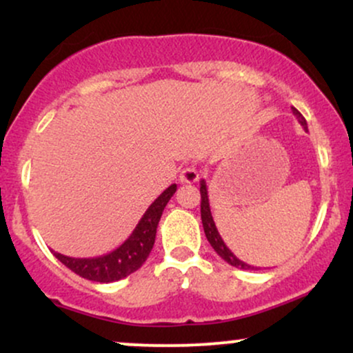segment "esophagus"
<instances>
[{"label": "esophagus", "instance_id": "1", "mask_svg": "<svg viewBox=\"0 0 353 353\" xmlns=\"http://www.w3.org/2000/svg\"><path fill=\"white\" fill-rule=\"evenodd\" d=\"M199 179V171H197L196 165H185L182 168V171L179 174V181L181 182H188V184H192Z\"/></svg>", "mask_w": 353, "mask_h": 353}]
</instances>
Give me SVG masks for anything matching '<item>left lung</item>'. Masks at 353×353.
Wrapping results in <instances>:
<instances>
[{
	"instance_id": "left-lung-1",
	"label": "left lung",
	"mask_w": 353,
	"mask_h": 353,
	"mask_svg": "<svg viewBox=\"0 0 353 353\" xmlns=\"http://www.w3.org/2000/svg\"><path fill=\"white\" fill-rule=\"evenodd\" d=\"M292 112H294V116L299 119V123H301L302 128L307 129L305 117H303L301 112H299L295 108H292ZM201 219H202V228H204L205 237H208L209 244L212 245V249L216 250V252L221 255V257L224 259V261L228 262V264L237 267V269L254 270V265L245 264V262H242L241 259H237L236 254H234L232 250H230L229 247L225 245V242L222 241L221 234H219V230L216 228V222H214V219H212V214H210L208 185H205L204 181H201ZM255 269H257V267H255Z\"/></svg>"
}]
</instances>
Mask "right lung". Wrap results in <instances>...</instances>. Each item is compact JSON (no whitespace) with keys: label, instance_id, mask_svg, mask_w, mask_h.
Returning <instances> with one entry per match:
<instances>
[{"label":"right lung","instance_id":"1","mask_svg":"<svg viewBox=\"0 0 353 353\" xmlns=\"http://www.w3.org/2000/svg\"><path fill=\"white\" fill-rule=\"evenodd\" d=\"M177 185L172 184L149 205L144 216L141 217L139 224L132 230V234L112 252L99 255V257H68L59 252H52L59 262H63L68 269L78 274L79 277L94 282H116L136 272L144 264L145 259L151 254L154 241H156V230L159 224L163 210L171 197L176 192Z\"/></svg>","mask_w":353,"mask_h":353}]
</instances>
